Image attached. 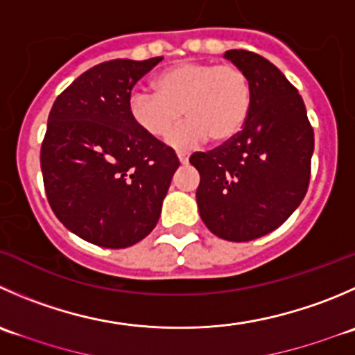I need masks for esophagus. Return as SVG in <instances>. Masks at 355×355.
<instances>
[{"mask_svg": "<svg viewBox=\"0 0 355 355\" xmlns=\"http://www.w3.org/2000/svg\"><path fill=\"white\" fill-rule=\"evenodd\" d=\"M177 156H178V161H180L182 164L189 163V154L187 153H177Z\"/></svg>", "mask_w": 355, "mask_h": 355, "instance_id": "34e87169", "label": "esophagus"}]
</instances>
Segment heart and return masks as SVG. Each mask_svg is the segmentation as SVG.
<instances>
[{"instance_id": "heart-1", "label": "heart", "mask_w": 355, "mask_h": 355, "mask_svg": "<svg viewBox=\"0 0 355 355\" xmlns=\"http://www.w3.org/2000/svg\"><path fill=\"white\" fill-rule=\"evenodd\" d=\"M153 92L137 90L128 97L133 125L154 139L189 149L209 142L220 147L232 142L244 128L251 109V85L246 72L234 64L185 60L164 69L154 79Z\"/></svg>"}]
</instances>
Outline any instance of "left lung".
Instances as JSON below:
<instances>
[{
	"mask_svg": "<svg viewBox=\"0 0 355 355\" xmlns=\"http://www.w3.org/2000/svg\"><path fill=\"white\" fill-rule=\"evenodd\" d=\"M251 85L248 121L232 142L194 153L196 191L205 225L244 243L272 232L300 206L311 180L314 130L298 90L267 58L246 50L223 55Z\"/></svg>",
	"mask_w": 355,
	"mask_h": 355,
	"instance_id": "1",
	"label": "left lung"
}]
</instances>
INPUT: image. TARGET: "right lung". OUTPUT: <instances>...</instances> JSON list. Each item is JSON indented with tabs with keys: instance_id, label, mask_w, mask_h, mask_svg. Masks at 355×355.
I'll use <instances>...</instances> for the list:
<instances>
[{
	"instance_id": "obj_1",
	"label": "right lung",
	"mask_w": 355,
	"mask_h": 355,
	"mask_svg": "<svg viewBox=\"0 0 355 355\" xmlns=\"http://www.w3.org/2000/svg\"><path fill=\"white\" fill-rule=\"evenodd\" d=\"M163 60L102 62L62 92L48 116L41 171L57 218L81 239L128 248L149 236L161 215L177 154L137 128L128 97Z\"/></svg>"
}]
</instances>
